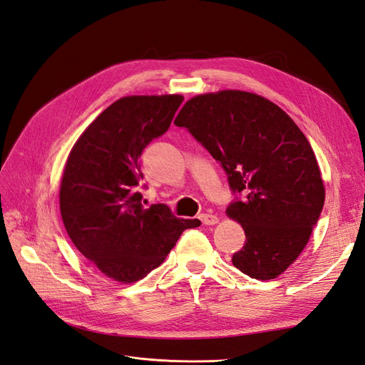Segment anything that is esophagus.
<instances>
[{"label": "esophagus", "mask_w": 365, "mask_h": 365, "mask_svg": "<svg viewBox=\"0 0 365 365\" xmlns=\"http://www.w3.org/2000/svg\"><path fill=\"white\" fill-rule=\"evenodd\" d=\"M200 219L202 220L204 225H215V224H217V217L215 215H212V213H202L200 216Z\"/></svg>", "instance_id": "1"}]
</instances>
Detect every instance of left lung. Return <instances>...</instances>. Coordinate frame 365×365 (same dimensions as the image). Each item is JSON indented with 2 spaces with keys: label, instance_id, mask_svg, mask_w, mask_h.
Listing matches in <instances>:
<instances>
[{
  "label": "left lung",
  "instance_id": "8db88e82",
  "mask_svg": "<svg viewBox=\"0 0 365 365\" xmlns=\"http://www.w3.org/2000/svg\"><path fill=\"white\" fill-rule=\"evenodd\" d=\"M175 125L222 165L236 195L227 215L244 227L247 240L233 264L251 279H275L300 256L324 205L307 138L283 109L245 91L196 96Z\"/></svg>",
  "mask_w": 365,
  "mask_h": 365
}]
</instances>
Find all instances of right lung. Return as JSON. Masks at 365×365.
<instances>
[{
    "mask_svg": "<svg viewBox=\"0 0 365 365\" xmlns=\"http://www.w3.org/2000/svg\"><path fill=\"white\" fill-rule=\"evenodd\" d=\"M184 97L130 96L108 106L76 141L61 184V215L76 248L108 277L134 283L163 263L200 219L143 207L140 155L168 132Z\"/></svg>",
    "mask_w": 365,
    "mask_h": 365,
    "instance_id": "1",
    "label": "right lung"
}]
</instances>
